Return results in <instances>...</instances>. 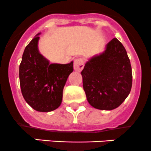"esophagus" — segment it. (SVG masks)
Listing matches in <instances>:
<instances>
[{
	"instance_id": "esophagus-1",
	"label": "esophagus",
	"mask_w": 151,
	"mask_h": 151,
	"mask_svg": "<svg viewBox=\"0 0 151 151\" xmlns=\"http://www.w3.org/2000/svg\"><path fill=\"white\" fill-rule=\"evenodd\" d=\"M83 67H84V60L81 58H78L76 59L74 61V69L76 71H81L83 70Z\"/></svg>"
}]
</instances>
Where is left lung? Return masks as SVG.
<instances>
[{"label": "left lung", "mask_w": 151, "mask_h": 151, "mask_svg": "<svg viewBox=\"0 0 151 151\" xmlns=\"http://www.w3.org/2000/svg\"><path fill=\"white\" fill-rule=\"evenodd\" d=\"M81 75L88 102L98 109L117 108L131 92V62L126 48L117 38L107 44L104 53L86 62Z\"/></svg>", "instance_id": "1"}]
</instances>
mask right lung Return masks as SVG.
<instances>
[{
  "instance_id": "add662e5",
  "label": "right lung",
  "mask_w": 151,
  "mask_h": 151,
  "mask_svg": "<svg viewBox=\"0 0 151 151\" xmlns=\"http://www.w3.org/2000/svg\"><path fill=\"white\" fill-rule=\"evenodd\" d=\"M39 38L36 36L23 52L19 69L20 84L22 95L30 106L36 111L48 112L61 105L64 86L73 71V62L49 63L39 53Z\"/></svg>"
}]
</instances>
